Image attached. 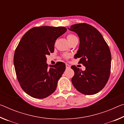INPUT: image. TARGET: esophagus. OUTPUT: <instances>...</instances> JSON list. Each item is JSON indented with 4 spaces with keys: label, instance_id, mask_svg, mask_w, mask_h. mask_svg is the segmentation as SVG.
<instances>
[{
    "label": "esophagus",
    "instance_id": "obj_1",
    "mask_svg": "<svg viewBox=\"0 0 124 124\" xmlns=\"http://www.w3.org/2000/svg\"><path fill=\"white\" fill-rule=\"evenodd\" d=\"M66 68H70V65L68 64H67V63L66 64Z\"/></svg>",
    "mask_w": 124,
    "mask_h": 124
}]
</instances>
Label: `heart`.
Masks as SVG:
<instances>
[{
  "label": "heart",
  "instance_id": "1",
  "mask_svg": "<svg viewBox=\"0 0 124 124\" xmlns=\"http://www.w3.org/2000/svg\"><path fill=\"white\" fill-rule=\"evenodd\" d=\"M67 39H68V41L70 42V43L71 42H72L73 40H74L75 39L77 38V37L75 36L74 34H69L67 35ZM63 57L65 58H67L68 57V55H67V54H64V55H63Z\"/></svg>",
  "mask_w": 124,
  "mask_h": 124
}]
</instances>
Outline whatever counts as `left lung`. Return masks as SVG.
I'll return each mask as SVG.
<instances>
[{"instance_id":"left-lung-1","label":"left lung","mask_w":124,"mask_h":124,"mask_svg":"<svg viewBox=\"0 0 124 124\" xmlns=\"http://www.w3.org/2000/svg\"><path fill=\"white\" fill-rule=\"evenodd\" d=\"M69 29L76 33L80 39L74 57L80 58L79 63L86 67L83 71L75 66L71 67L74 72L72 84L81 93L94 95L103 89L109 78L112 60L109 47L99 31L91 25L75 24Z\"/></svg>"}]
</instances>
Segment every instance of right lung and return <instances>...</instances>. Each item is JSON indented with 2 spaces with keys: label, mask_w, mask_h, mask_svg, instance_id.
<instances>
[{
  "label": "right lung",
  "mask_w": 124,
  "mask_h": 124,
  "mask_svg": "<svg viewBox=\"0 0 124 124\" xmlns=\"http://www.w3.org/2000/svg\"><path fill=\"white\" fill-rule=\"evenodd\" d=\"M64 27H35L25 33L15 50L14 63L17 78L23 90L42 99L55 91L66 70L63 62L50 66L46 55L54 52L56 40L66 32Z\"/></svg>",
  "instance_id": "right-lung-1"
}]
</instances>
